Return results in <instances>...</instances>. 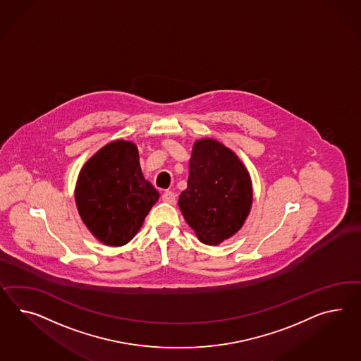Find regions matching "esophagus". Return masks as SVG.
Returning <instances> with one entry per match:
<instances>
[{"mask_svg":"<svg viewBox=\"0 0 361 361\" xmlns=\"http://www.w3.org/2000/svg\"><path fill=\"white\" fill-rule=\"evenodd\" d=\"M161 200H163L164 202L175 204V203H176V194L173 193V192H171V190H166V192L163 193V195H161Z\"/></svg>","mask_w":361,"mask_h":361,"instance_id":"esophagus-1","label":"esophagus"}]
</instances>
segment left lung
I'll use <instances>...</instances> for the list:
<instances>
[{"mask_svg": "<svg viewBox=\"0 0 361 361\" xmlns=\"http://www.w3.org/2000/svg\"><path fill=\"white\" fill-rule=\"evenodd\" d=\"M253 201L250 176L233 151L215 140H200L189 161L180 210L198 238L216 245L243 227Z\"/></svg>", "mask_w": 361, "mask_h": 361, "instance_id": "obj_1", "label": "left lung"}]
</instances>
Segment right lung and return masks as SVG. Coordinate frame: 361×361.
Here are the masks:
<instances>
[{
  "instance_id": "1",
  "label": "right lung",
  "mask_w": 361,
  "mask_h": 361,
  "mask_svg": "<svg viewBox=\"0 0 361 361\" xmlns=\"http://www.w3.org/2000/svg\"><path fill=\"white\" fill-rule=\"evenodd\" d=\"M158 190L145 180L137 146L108 143L80 171L75 202L80 218L103 244L125 245L141 228Z\"/></svg>"
}]
</instances>
